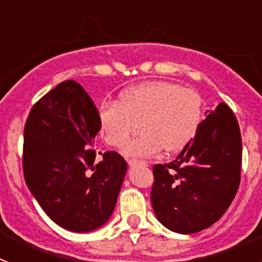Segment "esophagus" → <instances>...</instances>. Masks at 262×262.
Instances as JSON below:
<instances>
[{
  "label": "esophagus",
  "mask_w": 262,
  "mask_h": 262,
  "mask_svg": "<svg viewBox=\"0 0 262 262\" xmlns=\"http://www.w3.org/2000/svg\"><path fill=\"white\" fill-rule=\"evenodd\" d=\"M147 165V163L145 161H142V160H135V159H131L128 160V165L129 166H135V165Z\"/></svg>",
  "instance_id": "obj_1"
}]
</instances>
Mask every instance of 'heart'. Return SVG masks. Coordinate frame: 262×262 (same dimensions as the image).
<instances>
[{
    "instance_id": "obj_1",
    "label": "heart",
    "mask_w": 262,
    "mask_h": 262,
    "mask_svg": "<svg viewBox=\"0 0 262 262\" xmlns=\"http://www.w3.org/2000/svg\"><path fill=\"white\" fill-rule=\"evenodd\" d=\"M99 134L108 145H123L139 122L142 133L122 148L128 159L151 157L163 148L169 154L181 151L198 133L202 102L190 89L172 81H148L127 88L118 102H105L97 113Z\"/></svg>"
}]
</instances>
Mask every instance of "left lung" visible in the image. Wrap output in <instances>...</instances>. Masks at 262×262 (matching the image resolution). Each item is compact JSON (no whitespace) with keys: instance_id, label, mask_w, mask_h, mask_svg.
Instances as JSON below:
<instances>
[{"instance_id":"left-lung-1","label":"left lung","mask_w":262,"mask_h":262,"mask_svg":"<svg viewBox=\"0 0 262 262\" xmlns=\"http://www.w3.org/2000/svg\"><path fill=\"white\" fill-rule=\"evenodd\" d=\"M195 138L169 164L154 166L151 202L157 221L177 233H195L223 216L240 184L242 135L221 102L206 113Z\"/></svg>"}]
</instances>
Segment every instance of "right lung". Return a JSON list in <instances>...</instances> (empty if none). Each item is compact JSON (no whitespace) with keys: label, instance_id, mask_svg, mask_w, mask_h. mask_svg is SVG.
I'll return each mask as SVG.
<instances>
[{"label":"right lung","instance_id":"add662e5","mask_svg":"<svg viewBox=\"0 0 262 262\" xmlns=\"http://www.w3.org/2000/svg\"><path fill=\"white\" fill-rule=\"evenodd\" d=\"M97 108L76 81H64L34 105L23 135V172L43 211L72 232L110 219L127 172L114 151L96 161Z\"/></svg>","mask_w":262,"mask_h":262}]
</instances>
